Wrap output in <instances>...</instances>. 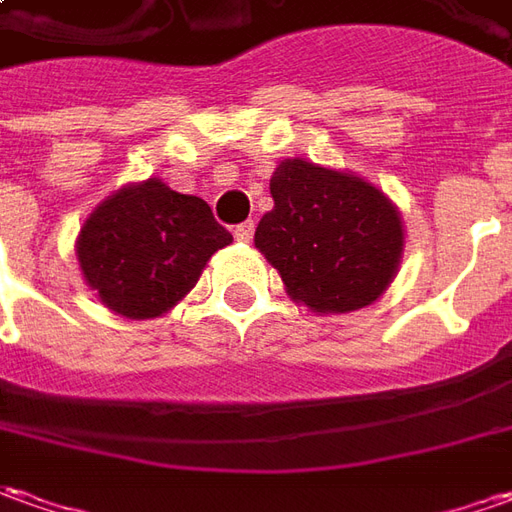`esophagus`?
I'll return each mask as SVG.
<instances>
[{"mask_svg":"<svg viewBox=\"0 0 512 512\" xmlns=\"http://www.w3.org/2000/svg\"><path fill=\"white\" fill-rule=\"evenodd\" d=\"M253 231H256V222H253V220L239 222V225L234 228L236 242H250V239H253Z\"/></svg>","mask_w":512,"mask_h":512,"instance_id":"obj_1","label":"esophagus"}]
</instances>
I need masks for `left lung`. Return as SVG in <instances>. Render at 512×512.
Here are the masks:
<instances>
[{
	"instance_id": "8db88e82",
	"label": "left lung",
	"mask_w": 512,
	"mask_h": 512,
	"mask_svg": "<svg viewBox=\"0 0 512 512\" xmlns=\"http://www.w3.org/2000/svg\"><path fill=\"white\" fill-rule=\"evenodd\" d=\"M270 195L276 206L253 242L292 301L340 315L382 298L404 253L401 214L382 189L351 172L287 158L270 178Z\"/></svg>"
}]
</instances>
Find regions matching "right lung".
Listing matches in <instances>:
<instances>
[{"label":"right lung","mask_w":512,"mask_h":512,"mask_svg":"<svg viewBox=\"0 0 512 512\" xmlns=\"http://www.w3.org/2000/svg\"><path fill=\"white\" fill-rule=\"evenodd\" d=\"M234 236L209 203L147 178L102 200L77 236V262L111 312L147 320L169 312Z\"/></svg>","instance_id":"add662e5"}]
</instances>
